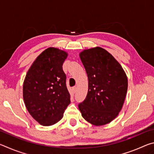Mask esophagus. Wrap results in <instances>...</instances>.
Returning a JSON list of instances; mask_svg holds the SVG:
<instances>
[{"instance_id": "34e87169", "label": "esophagus", "mask_w": 154, "mask_h": 154, "mask_svg": "<svg viewBox=\"0 0 154 154\" xmlns=\"http://www.w3.org/2000/svg\"><path fill=\"white\" fill-rule=\"evenodd\" d=\"M76 90H77V87L76 86H74L72 88V91H73V92H76Z\"/></svg>"}]
</instances>
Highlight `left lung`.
Listing matches in <instances>:
<instances>
[{
    "mask_svg": "<svg viewBox=\"0 0 154 154\" xmlns=\"http://www.w3.org/2000/svg\"><path fill=\"white\" fill-rule=\"evenodd\" d=\"M88 78L86 98L79 104L82 116L94 126H103L118 116L128 90L127 76L120 64L100 47L79 54Z\"/></svg>",
    "mask_w": 154,
    "mask_h": 154,
    "instance_id": "8db88e82",
    "label": "left lung"
}]
</instances>
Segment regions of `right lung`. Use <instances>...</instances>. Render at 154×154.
Wrapping results in <instances>:
<instances>
[{
    "mask_svg": "<svg viewBox=\"0 0 154 154\" xmlns=\"http://www.w3.org/2000/svg\"><path fill=\"white\" fill-rule=\"evenodd\" d=\"M66 51L49 48L31 65L23 84V98L31 116L41 125L58 122L71 103L62 65Z\"/></svg>",
    "mask_w": 154,
    "mask_h": 154,
    "instance_id": "obj_1",
    "label": "right lung"
}]
</instances>
